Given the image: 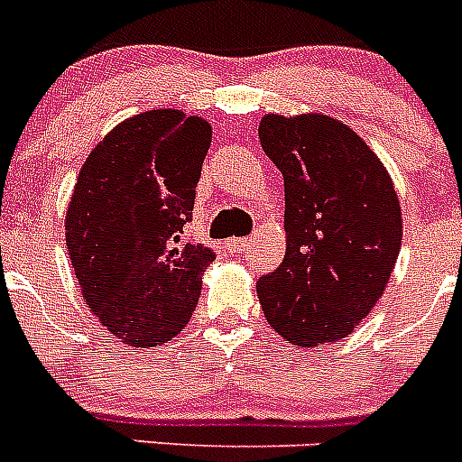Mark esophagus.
<instances>
[{
    "label": "esophagus",
    "mask_w": 462,
    "mask_h": 462,
    "mask_svg": "<svg viewBox=\"0 0 462 462\" xmlns=\"http://www.w3.org/2000/svg\"><path fill=\"white\" fill-rule=\"evenodd\" d=\"M226 247L231 252H236V254H243V252H247V247H250V240H247V238H231L226 243Z\"/></svg>",
    "instance_id": "1"
}]
</instances>
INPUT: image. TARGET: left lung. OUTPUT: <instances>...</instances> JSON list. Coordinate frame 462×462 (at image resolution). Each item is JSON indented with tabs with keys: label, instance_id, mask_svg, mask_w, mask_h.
<instances>
[{
	"label": "left lung",
	"instance_id": "obj_1",
	"mask_svg": "<svg viewBox=\"0 0 462 462\" xmlns=\"http://www.w3.org/2000/svg\"><path fill=\"white\" fill-rule=\"evenodd\" d=\"M259 138L287 203V252L256 282L261 310L293 345L336 342L373 310L398 259L393 182L363 138L333 117L266 116Z\"/></svg>",
	"mask_w": 462,
	"mask_h": 462
}]
</instances>
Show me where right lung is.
<instances>
[{"instance_id": "obj_1", "label": "right lung", "mask_w": 462, "mask_h": 462, "mask_svg": "<svg viewBox=\"0 0 462 462\" xmlns=\"http://www.w3.org/2000/svg\"><path fill=\"white\" fill-rule=\"evenodd\" d=\"M210 125L148 110L117 125L83 164L67 212V247L88 308L126 345L178 336L201 296L212 247L182 243Z\"/></svg>"}]
</instances>
